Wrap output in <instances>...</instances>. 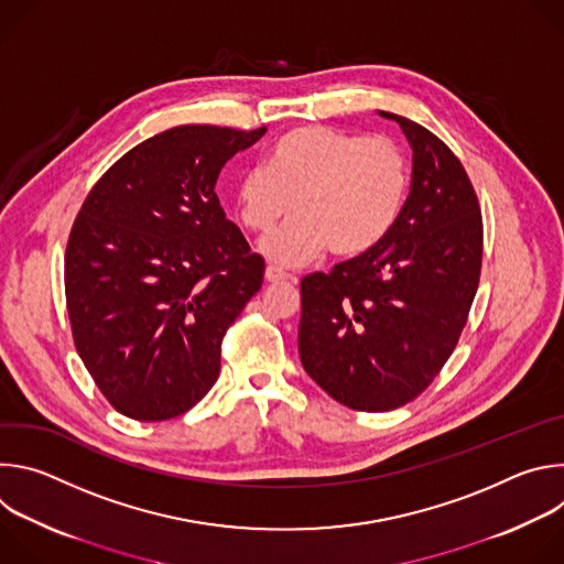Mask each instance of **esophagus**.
Segmentation results:
<instances>
[{"label":"esophagus","mask_w":564,"mask_h":564,"mask_svg":"<svg viewBox=\"0 0 564 564\" xmlns=\"http://www.w3.org/2000/svg\"><path fill=\"white\" fill-rule=\"evenodd\" d=\"M265 281L268 283H285V281H290V274H285L283 270H279L274 265H268L265 268Z\"/></svg>","instance_id":"34e87169"}]
</instances>
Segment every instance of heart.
<instances>
[{
    "label": "heart",
    "instance_id": "heart-1",
    "mask_svg": "<svg viewBox=\"0 0 564 564\" xmlns=\"http://www.w3.org/2000/svg\"><path fill=\"white\" fill-rule=\"evenodd\" d=\"M406 192V158L390 138L305 124L276 138L265 165L240 176L234 207L246 229L268 234L294 203L296 218L268 236L261 250L272 263L296 268L326 248L337 259L379 248Z\"/></svg>",
    "mask_w": 564,
    "mask_h": 564
}]
</instances>
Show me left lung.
<instances>
[{
	"label": "left lung",
	"instance_id": "1",
	"mask_svg": "<svg viewBox=\"0 0 564 564\" xmlns=\"http://www.w3.org/2000/svg\"><path fill=\"white\" fill-rule=\"evenodd\" d=\"M413 149L411 194L372 252L301 281L299 355L339 404H409L453 355L481 270V212L457 155L394 113Z\"/></svg>",
	"mask_w": 564,
	"mask_h": 564
}]
</instances>
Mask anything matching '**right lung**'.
<instances>
[{
	"instance_id": "1",
	"label": "right lung",
	"mask_w": 564,
	"mask_h": 564,
	"mask_svg": "<svg viewBox=\"0 0 564 564\" xmlns=\"http://www.w3.org/2000/svg\"><path fill=\"white\" fill-rule=\"evenodd\" d=\"M268 129L183 124L113 163L79 209L64 290L79 359L138 422L187 413L220 372L227 328L265 263L214 192L227 160Z\"/></svg>"
}]
</instances>
